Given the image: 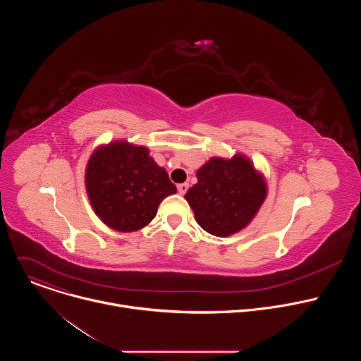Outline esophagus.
<instances>
[{
  "label": "esophagus",
  "instance_id": "1",
  "mask_svg": "<svg viewBox=\"0 0 361 361\" xmlns=\"http://www.w3.org/2000/svg\"><path fill=\"white\" fill-rule=\"evenodd\" d=\"M177 190H178V192H180L181 195H184V194L187 192V190H188V184H187V183L178 184V185H177Z\"/></svg>",
  "mask_w": 361,
  "mask_h": 361
}]
</instances>
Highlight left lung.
Wrapping results in <instances>:
<instances>
[{"label":"left lung","instance_id":"1","mask_svg":"<svg viewBox=\"0 0 361 361\" xmlns=\"http://www.w3.org/2000/svg\"><path fill=\"white\" fill-rule=\"evenodd\" d=\"M197 184L184 195L198 226L217 237L243 230L267 195V185L248 159L213 157L197 171Z\"/></svg>","mask_w":361,"mask_h":361}]
</instances>
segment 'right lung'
Wrapping results in <instances>:
<instances>
[{
    "instance_id": "add662e5",
    "label": "right lung",
    "mask_w": 361,
    "mask_h": 361,
    "mask_svg": "<svg viewBox=\"0 0 361 361\" xmlns=\"http://www.w3.org/2000/svg\"><path fill=\"white\" fill-rule=\"evenodd\" d=\"M85 187L99 220L121 233L145 227L156 217L160 202L177 192L148 148L127 141L110 142L92 152Z\"/></svg>"
}]
</instances>
